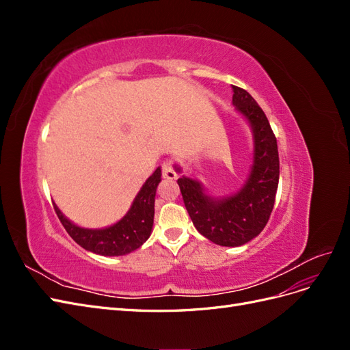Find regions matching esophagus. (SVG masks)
<instances>
[{"label": "esophagus", "mask_w": 350, "mask_h": 350, "mask_svg": "<svg viewBox=\"0 0 350 350\" xmlns=\"http://www.w3.org/2000/svg\"><path fill=\"white\" fill-rule=\"evenodd\" d=\"M162 175L166 179H175L176 178V172L174 171V166L171 161H165L162 163Z\"/></svg>", "instance_id": "obj_1"}]
</instances>
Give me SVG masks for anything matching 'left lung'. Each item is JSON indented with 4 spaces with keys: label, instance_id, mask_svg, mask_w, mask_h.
<instances>
[{
    "label": "left lung",
    "instance_id": "left-lung-1",
    "mask_svg": "<svg viewBox=\"0 0 350 350\" xmlns=\"http://www.w3.org/2000/svg\"><path fill=\"white\" fill-rule=\"evenodd\" d=\"M232 103L250 122L254 161L247 183L230 197L215 198L196 179H178L184 204L196 229L221 247H239L256 238L267 225L279 185L278 142L266 113L251 94L232 86ZM178 172L181 169L175 166Z\"/></svg>",
    "mask_w": 350,
    "mask_h": 350
}]
</instances>
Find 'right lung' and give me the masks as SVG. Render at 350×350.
Wrapping results in <instances>:
<instances>
[{
  "label": "right lung",
  "mask_w": 350,
  "mask_h": 350,
  "mask_svg": "<svg viewBox=\"0 0 350 350\" xmlns=\"http://www.w3.org/2000/svg\"><path fill=\"white\" fill-rule=\"evenodd\" d=\"M161 176L162 171L161 167H157L147 178L139 194L135 196L126 215L109 228H80L62 215L57 206H54L55 213L61 220L62 226L68 232V235L84 250L107 257L125 256V254L140 248L152 234L154 217V196L156 188L159 183H161Z\"/></svg>",
  "instance_id": "right-lung-1"
}]
</instances>
